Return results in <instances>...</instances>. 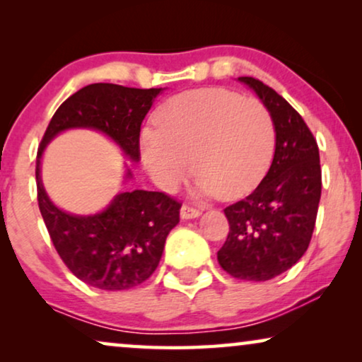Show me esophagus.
I'll return each mask as SVG.
<instances>
[{"label": "esophagus", "mask_w": 362, "mask_h": 362, "mask_svg": "<svg viewBox=\"0 0 362 362\" xmlns=\"http://www.w3.org/2000/svg\"><path fill=\"white\" fill-rule=\"evenodd\" d=\"M201 211L196 209V207L185 204L181 207V217L182 219H194V217H199Z\"/></svg>", "instance_id": "34e87169"}]
</instances>
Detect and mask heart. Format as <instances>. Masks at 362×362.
<instances>
[{"mask_svg":"<svg viewBox=\"0 0 362 362\" xmlns=\"http://www.w3.org/2000/svg\"><path fill=\"white\" fill-rule=\"evenodd\" d=\"M156 128L140 135V156L153 182L176 191L192 166V192L234 199L265 175L275 127L264 103L226 88L177 93L158 108Z\"/></svg>","mask_w":362,"mask_h":362,"instance_id":"obj_1","label":"heart"}]
</instances>
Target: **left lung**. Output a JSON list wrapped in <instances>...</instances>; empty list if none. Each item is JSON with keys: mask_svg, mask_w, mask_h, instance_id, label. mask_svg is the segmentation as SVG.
<instances>
[{"mask_svg": "<svg viewBox=\"0 0 362 362\" xmlns=\"http://www.w3.org/2000/svg\"><path fill=\"white\" fill-rule=\"evenodd\" d=\"M239 82L269 108L275 153L254 192L224 209L230 230L217 260L234 279L265 281L291 269L308 249L321 197L320 151L313 133L284 97L254 77Z\"/></svg>", "mask_w": 362, "mask_h": 362, "instance_id": "8db88e82", "label": "left lung"}]
</instances>
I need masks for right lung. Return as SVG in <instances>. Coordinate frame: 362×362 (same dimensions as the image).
<instances>
[{
  "instance_id": "add662e5",
  "label": "right lung",
  "mask_w": 362,
  "mask_h": 362,
  "mask_svg": "<svg viewBox=\"0 0 362 362\" xmlns=\"http://www.w3.org/2000/svg\"><path fill=\"white\" fill-rule=\"evenodd\" d=\"M163 88L90 83L57 108L36 160L37 202L59 257L83 284L117 291L138 286L160 264L166 237L180 222L181 204L165 192L123 191L97 214L77 216L51 201L41 180L44 150L59 133L74 128L100 132L128 160H140V130ZM127 166L123 182L132 180Z\"/></svg>"
}]
</instances>
